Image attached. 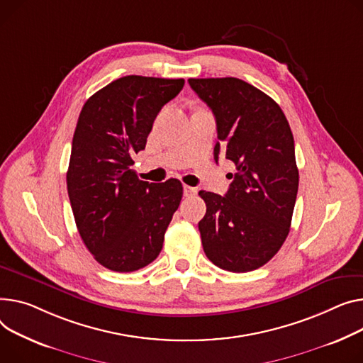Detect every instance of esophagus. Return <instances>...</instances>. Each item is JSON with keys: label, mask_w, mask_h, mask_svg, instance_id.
Returning <instances> with one entry per match:
<instances>
[{"label": "esophagus", "mask_w": 363, "mask_h": 363, "mask_svg": "<svg viewBox=\"0 0 363 363\" xmlns=\"http://www.w3.org/2000/svg\"><path fill=\"white\" fill-rule=\"evenodd\" d=\"M196 194H197V188L184 185V196L185 197H192V196H196Z\"/></svg>", "instance_id": "1"}]
</instances>
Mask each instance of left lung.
<instances>
[{
  "label": "left lung",
  "instance_id": "1",
  "mask_svg": "<svg viewBox=\"0 0 363 363\" xmlns=\"http://www.w3.org/2000/svg\"><path fill=\"white\" fill-rule=\"evenodd\" d=\"M188 83L214 113L220 140L214 160L223 155L236 169L225 197L199 192L207 207L199 223L203 250L223 270H257L277 254L291 230L299 185L294 134L280 106L244 80Z\"/></svg>",
  "mask_w": 363,
  "mask_h": 363
}]
</instances>
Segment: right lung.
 <instances>
[{
    "label": "right lung",
    "mask_w": 363,
    "mask_h": 363,
    "mask_svg": "<svg viewBox=\"0 0 363 363\" xmlns=\"http://www.w3.org/2000/svg\"><path fill=\"white\" fill-rule=\"evenodd\" d=\"M184 83L125 76L90 96L80 112L68 197L86 248L112 272L130 273L155 261L181 203V181H140L131 156L146 147L157 113Z\"/></svg>",
    "instance_id": "add662e5"
}]
</instances>
